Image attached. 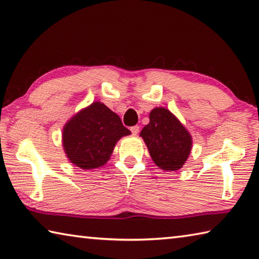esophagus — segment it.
Segmentation results:
<instances>
[{
  "label": "esophagus",
  "instance_id": "esophagus-1",
  "mask_svg": "<svg viewBox=\"0 0 259 259\" xmlns=\"http://www.w3.org/2000/svg\"><path fill=\"white\" fill-rule=\"evenodd\" d=\"M139 125H134V126H131L130 128V130H131V133H133V135H138V133H139Z\"/></svg>",
  "mask_w": 259,
  "mask_h": 259
}]
</instances>
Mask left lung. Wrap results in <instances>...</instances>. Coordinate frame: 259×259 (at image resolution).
Instances as JSON below:
<instances>
[{"label": "left lung", "mask_w": 259, "mask_h": 259, "mask_svg": "<svg viewBox=\"0 0 259 259\" xmlns=\"http://www.w3.org/2000/svg\"><path fill=\"white\" fill-rule=\"evenodd\" d=\"M157 166L163 170L181 169L192 148V138L177 117L163 107L150 113V123L140 133Z\"/></svg>", "instance_id": "1"}]
</instances>
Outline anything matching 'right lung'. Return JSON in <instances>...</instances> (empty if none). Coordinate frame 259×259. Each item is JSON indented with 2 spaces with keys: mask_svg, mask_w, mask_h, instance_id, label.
Listing matches in <instances>:
<instances>
[{
  "mask_svg": "<svg viewBox=\"0 0 259 259\" xmlns=\"http://www.w3.org/2000/svg\"><path fill=\"white\" fill-rule=\"evenodd\" d=\"M130 131L120 116L96 102L69 120L63 131V145L72 163L95 169L108 161L117 140Z\"/></svg>",
  "mask_w": 259,
  "mask_h": 259,
  "instance_id": "right-lung-1",
  "label": "right lung"
}]
</instances>
